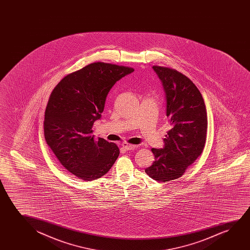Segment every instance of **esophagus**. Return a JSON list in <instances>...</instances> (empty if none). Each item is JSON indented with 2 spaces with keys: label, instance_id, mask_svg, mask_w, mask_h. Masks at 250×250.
Masks as SVG:
<instances>
[{
  "label": "esophagus",
  "instance_id": "1",
  "mask_svg": "<svg viewBox=\"0 0 250 250\" xmlns=\"http://www.w3.org/2000/svg\"><path fill=\"white\" fill-rule=\"evenodd\" d=\"M122 147L125 150H134V149H137V145H132V144H127V143H123L122 144Z\"/></svg>",
  "mask_w": 250,
  "mask_h": 250
}]
</instances>
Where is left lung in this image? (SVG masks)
Masks as SVG:
<instances>
[{
    "label": "left lung",
    "instance_id": "obj_1",
    "mask_svg": "<svg viewBox=\"0 0 250 250\" xmlns=\"http://www.w3.org/2000/svg\"><path fill=\"white\" fill-rule=\"evenodd\" d=\"M162 83L167 101V116L171 130L164 147L152 148L154 161L145 172L161 182L180 178L201 155L205 146L208 118L205 103L197 87L174 69L153 66Z\"/></svg>",
    "mask_w": 250,
    "mask_h": 250
}]
</instances>
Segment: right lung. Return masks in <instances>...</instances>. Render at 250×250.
Returning <instances> with one entry per match:
<instances>
[{"label": "right lung", "instance_id": "obj_1", "mask_svg": "<svg viewBox=\"0 0 250 250\" xmlns=\"http://www.w3.org/2000/svg\"><path fill=\"white\" fill-rule=\"evenodd\" d=\"M134 72L122 65L96 62L59 83L45 111L44 137L62 166L77 178L103 177L120 155L116 144L95 140L92 126L101 120L106 96L115 83Z\"/></svg>", "mask_w": 250, "mask_h": 250}]
</instances>
